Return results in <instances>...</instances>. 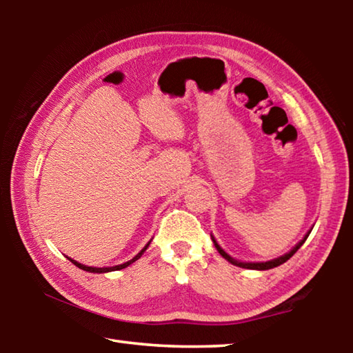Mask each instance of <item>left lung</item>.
I'll list each match as a JSON object with an SVG mask.
<instances>
[{"mask_svg": "<svg viewBox=\"0 0 353 353\" xmlns=\"http://www.w3.org/2000/svg\"><path fill=\"white\" fill-rule=\"evenodd\" d=\"M310 232L312 230H308V234L302 238L301 241H299L294 248H292L288 254H285V255H282V256H279V259H274V260H270V261H260V263H246V261H238V260H235V259H232V256L227 254V252H224L223 250V248L219 246V244L216 243V240H214V238L212 236V240H213V244H214V248L218 249V252L224 256V259L229 261V263H232V265H235V266H240V268H244V270H259V271H266V270H272V268H276V266H280V265H283L285 261H288L292 255H294L296 252H297V249L302 246L303 243H305V240L308 238V235H310Z\"/></svg>", "mask_w": 353, "mask_h": 353, "instance_id": "left-lung-1", "label": "left lung"}]
</instances>
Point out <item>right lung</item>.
I'll return each instance as SVG.
<instances>
[{
  "mask_svg": "<svg viewBox=\"0 0 353 353\" xmlns=\"http://www.w3.org/2000/svg\"><path fill=\"white\" fill-rule=\"evenodd\" d=\"M151 243V241H149ZM149 243L146 244L145 248H143L139 254H137L132 260H129V261H126V263H123V265H117V266H112V268H93V266H85V265H81V263H77V261H74L73 259H67L73 263V265H76L77 268H79V270H83V271H87V272H97V274H103V272H110V271H119V270H124V268H128L129 265H132L134 261H137L140 259V256L143 255V252H145V250L148 249V246H149Z\"/></svg>",
  "mask_w": 353,
  "mask_h": 353,
  "instance_id": "add662e5",
  "label": "right lung"
}]
</instances>
